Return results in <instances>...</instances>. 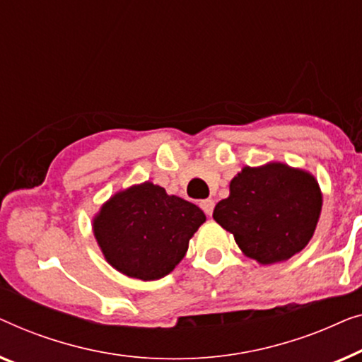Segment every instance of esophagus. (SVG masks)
I'll use <instances>...</instances> for the list:
<instances>
[{
    "label": "esophagus",
    "mask_w": 362,
    "mask_h": 362,
    "mask_svg": "<svg viewBox=\"0 0 362 362\" xmlns=\"http://www.w3.org/2000/svg\"><path fill=\"white\" fill-rule=\"evenodd\" d=\"M200 206H202V210L205 211L208 216H210L211 213H213V208H215V202L210 200V198H206V200H202L200 202Z\"/></svg>",
    "instance_id": "esophagus-1"
}]
</instances>
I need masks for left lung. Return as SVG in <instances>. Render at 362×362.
Returning a JSON list of instances; mask_svg holds the SVG:
<instances>
[{
  "instance_id": "8db88e82",
  "label": "left lung",
  "mask_w": 362,
  "mask_h": 362,
  "mask_svg": "<svg viewBox=\"0 0 362 362\" xmlns=\"http://www.w3.org/2000/svg\"><path fill=\"white\" fill-rule=\"evenodd\" d=\"M322 211L317 180L284 164L244 167L230 183V197L213 218L233 233L247 257L261 264L287 261L307 246Z\"/></svg>"
}]
</instances>
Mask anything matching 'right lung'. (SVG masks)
<instances>
[{"instance_id": "right-lung-1", "label": "right lung", "mask_w": 362, "mask_h": 362, "mask_svg": "<svg viewBox=\"0 0 362 362\" xmlns=\"http://www.w3.org/2000/svg\"><path fill=\"white\" fill-rule=\"evenodd\" d=\"M205 220L197 205L146 182L116 193L95 218L93 230L111 266L129 277L156 281L174 271Z\"/></svg>"}]
</instances>
